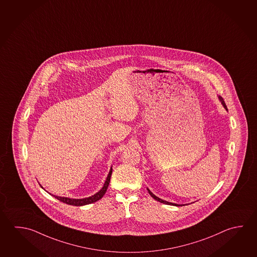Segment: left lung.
I'll return each instance as SVG.
<instances>
[{"mask_svg": "<svg viewBox=\"0 0 257 257\" xmlns=\"http://www.w3.org/2000/svg\"><path fill=\"white\" fill-rule=\"evenodd\" d=\"M219 99L221 100V102H222V104L224 105V107L227 109V107H226V105H225V103H224V99H223V98L222 97H219ZM148 191H149V193H150V196H152L154 199H156L157 201H159V202H160V203H163V204H166V205H177V204H174V203H170V202H168V201H165L162 200V199H160L159 197H158V196H155L154 194H152L151 193V191H150V189H148Z\"/></svg>", "mask_w": 257, "mask_h": 257, "instance_id": "1", "label": "left lung"}]
</instances>
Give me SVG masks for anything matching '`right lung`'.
Here are the masks:
<instances>
[{"instance_id":"right-lung-1","label":"right lung","mask_w":257,"mask_h":257,"mask_svg":"<svg viewBox=\"0 0 257 257\" xmlns=\"http://www.w3.org/2000/svg\"><path fill=\"white\" fill-rule=\"evenodd\" d=\"M111 174L112 168H110V171H109L108 175H107V179H106V181H105L104 186H103L102 188H101L98 193H96L94 196H89V197L83 198V199H72V198H68V197H61V196H54L55 198H57L58 200H60L61 202H63V203L67 204V205H77V206H79V205H89V204L94 203V202H96V201L99 200L100 198H102L103 196L105 195V193L107 191L108 184H109V181H110Z\"/></svg>"}]
</instances>
